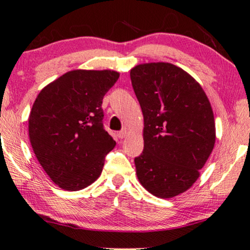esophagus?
Masks as SVG:
<instances>
[{
	"label": "esophagus",
	"mask_w": 250,
	"mask_h": 250,
	"mask_svg": "<svg viewBox=\"0 0 250 250\" xmlns=\"http://www.w3.org/2000/svg\"><path fill=\"white\" fill-rule=\"evenodd\" d=\"M127 134H128V131H127V129H126V128H124V129H122V131L119 132V133L117 134V135H118L119 139L123 140V139H125L126 136H127Z\"/></svg>",
	"instance_id": "1"
}]
</instances>
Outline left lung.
Returning <instances> with one entry per match:
<instances>
[{
	"mask_svg": "<svg viewBox=\"0 0 250 250\" xmlns=\"http://www.w3.org/2000/svg\"><path fill=\"white\" fill-rule=\"evenodd\" d=\"M131 80L144 118L137 178L154 196L175 197L193 186L214 147L211 104L200 83L173 64L136 65Z\"/></svg>",
	"mask_w": 250,
	"mask_h": 250,
	"instance_id": "1",
	"label": "left lung"
}]
</instances>
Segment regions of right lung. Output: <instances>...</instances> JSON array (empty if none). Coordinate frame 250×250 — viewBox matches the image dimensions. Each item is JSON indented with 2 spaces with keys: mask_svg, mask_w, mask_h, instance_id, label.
I'll return each mask as SVG.
<instances>
[{
  "mask_svg": "<svg viewBox=\"0 0 250 250\" xmlns=\"http://www.w3.org/2000/svg\"><path fill=\"white\" fill-rule=\"evenodd\" d=\"M119 78L111 70H73L39 92L29 115V139L47 175L75 191L99 178L116 142L104 128V96Z\"/></svg>",
  "mask_w": 250,
  "mask_h": 250,
  "instance_id": "right-lung-1",
  "label": "right lung"
}]
</instances>
